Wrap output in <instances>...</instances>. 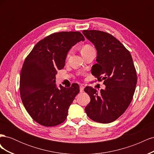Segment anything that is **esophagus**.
Wrapping results in <instances>:
<instances>
[{
  "label": "esophagus",
  "mask_w": 154,
  "mask_h": 154,
  "mask_svg": "<svg viewBox=\"0 0 154 154\" xmlns=\"http://www.w3.org/2000/svg\"><path fill=\"white\" fill-rule=\"evenodd\" d=\"M83 90H84V87H83V85H80V91L81 92H83Z\"/></svg>",
  "instance_id": "obj_1"
}]
</instances>
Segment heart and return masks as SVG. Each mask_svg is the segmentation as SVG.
Instances as JSON below:
<instances>
[{
  "label": "heart",
  "instance_id": "heart-1",
  "mask_svg": "<svg viewBox=\"0 0 154 154\" xmlns=\"http://www.w3.org/2000/svg\"><path fill=\"white\" fill-rule=\"evenodd\" d=\"M92 49H94V48H93L92 47V46H91V45H89V44L83 45L82 46V48H81V53H82V54H85L86 53L88 52V51L92 50ZM71 52H72V51H70L69 52L67 53V57H66V59H67V60L70 57V56H71Z\"/></svg>",
  "mask_w": 154,
  "mask_h": 154
}]
</instances>
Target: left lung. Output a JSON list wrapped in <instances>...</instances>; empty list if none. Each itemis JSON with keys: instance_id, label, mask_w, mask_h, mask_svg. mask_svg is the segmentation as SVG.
I'll use <instances>...</instances> for the list:
<instances>
[{"instance_id": "1", "label": "left lung", "mask_w": 154, "mask_h": 154, "mask_svg": "<svg viewBox=\"0 0 154 154\" xmlns=\"http://www.w3.org/2000/svg\"><path fill=\"white\" fill-rule=\"evenodd\" d=\"M86 38L97 50L93 74L97 81L104 80L105 89L97 93L92 87L85 88L91 101L85 110L94 122H114L127 109L137 84L136 70L129 51L112 35L97 30H83Z\"/></svg>"}]
</instances>
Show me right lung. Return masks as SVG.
I'll return each instance as SVG.
<instances>
[{"mask_svg": "<svg viewBox=\"0 0 154 154\" xmlns=\"http://www.w3.org/2000/svg\"><path fill=\"white\" fill-rule=\"evenodd\" d=\"M85 38L79 31L54 32L37 43L27 55L20 77L22 101L32 119L45 127H54L67 118L68 109L80 92L78 83L66 88L55 84L67 53Z\"/></svg>", "mask_w": 154, "mask_h": 154, "instance_id": "right-lung-1", "label": "right lung"}]
</instances>
